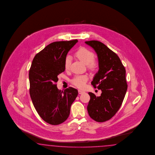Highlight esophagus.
Returning <instances> with one entry per match:
<instances>
[{
    "label": "esophagus",
    "mask_w": 155,
    "mask_h": 155,
    "mask_svg": "<svg viewBox=\"0 0 155 155\" xmlns=\"http://www.w3.org/2000/svg\"><path fill=\"white\" fill-rule=\"evenodd\" d=\"M78 93H79V94H83V93H84V91H82L81 90H78Z\"/></svg>",
    "instance_id": "esophagus-1"
}]
</instances>
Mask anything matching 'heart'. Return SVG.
I'll return each mask as SVG.
<instances>
[{"mask_svg": "<svg viewBox=\"0 0 155 155\" xmlns=\"http://www.w3.org/2000/svg\"><path fill=\"white\" fill-rule=\"evenodd\" d=\"M75 56L82 61L84 64L87 65L89 67L93 68L95 65L94 59V53L85 48H81L74 54ZM71 65V57L67 56L64 61V68L65 70L69 69ZM88 80L86 75H76L71 80V82L78 88H83Z\"/></svg>", "mask_w": 155, "mask_h": 155, "instance_id": "obj_1", "label": "heart"}]
</instances>
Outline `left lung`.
Listing matches in <instances>:
<instances>
[{
    "label": "left lung",
    "instance_id": "8db88e82",
    "mask_svg": "<svg viewBox=\"0 0 155 155\" xmlns=\"http://www.w3.org/2000/svg\"><path fill=\"white\" fill-rule=\"evenodd\" d=\"M97 54L99 70L91 84L101 90V96L89 92L87 109L90 117L98 122L110 119L122 105L127 90L126 70L117 54L98 41H85Z\"/></svg>",
    "mask_w": 155,
    "mask_h": 155
}]
</instances>
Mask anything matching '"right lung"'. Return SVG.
<instances>
[{
  "instance_id": "right-lung-1",
  "label": "right lung",
  "mask_w": 155,
  "mask_h": 155,
  "mask_svg": "<svg viewBox=\"0 0 155 155\" xmlns=\"http://www.w3.org/2000/svg\"><path fill=\"white\" fill-rule=\"evenodd\" d=\"M78 42L56 41L48 45L33 58L29 72V93L33 106L42 119L58 125L68 118L78 90L69 87L64 91L57 89L58 75L65 71L68 52Z\"/></svg>"
}]
</instances>
